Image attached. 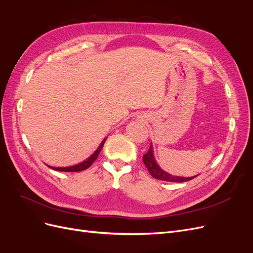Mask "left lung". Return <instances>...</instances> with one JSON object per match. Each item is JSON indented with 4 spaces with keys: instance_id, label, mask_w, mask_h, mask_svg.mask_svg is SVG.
Here are the masks:
<instances>
[{
    "instance_id": "1",
    "label": "left lung",
    "mask_w": 253,
    "mask_h": 253,
    "mask_svg": "<svg viewBox=\"0 0 253 253\" xmlns=\"http://www.w3.org/2000/svg\"><path fill=\"white\" fill-rule=\"evenodd\" d=\"M143 159V164L147 167V169L149 170L150 174L153 176V177L159 179V180H165V181H172V182H183V181H188L190 179L195 178L196 176H193V177H178V176H173L169 173L165 172L159 168L157 163L154 159V155H153V148L152 144L149 149V151L145 153L142 157Z\"/></svg>"
}]
</instances>
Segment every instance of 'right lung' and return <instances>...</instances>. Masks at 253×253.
<instances>
[{
	"label": "right lung",
	"instance_id": "add662e5",
	"mask_svg": "<svg viewBox=\"0 0 253 253\" xmlns=\"http://www.w3.org/2000/svg\"><path fill=\"white\" fill-rule=\"evenodd\" d=\"M105 142V139L101 142V144L99 145V148L95 151V153L91 156H89L86 160H84L83 163L79 164V165H76V166H73V167H66V168H52V167H49L51 168V169L56 170V171H61V172H79V171H83V170H86L87 168H89L91 165H93V163L95 162V160L97 159L99 153L101 152L102 150V147L103 144Z\"/></svg>",
	"mask_w": 253,
	"mask_h": 253
}]
</instances>
